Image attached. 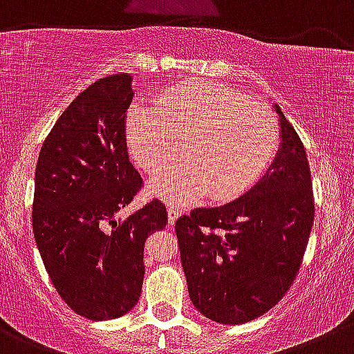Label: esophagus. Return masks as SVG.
<instances>
[{"mask_svg": "<svg viewBox=\"0 0 354 354\" xmlns=\"http://www.w3.org/2000/svg\"><path fill=\"white\" fill-rule=\"evenodd\" d=\"M180 214H183V208L179 205L168 203V224H175V221L180 217Z\"/></svg>", "mask_w": 354, "mask_h": 354, "instance_id": "1", "label": "esophagus"}]
</instances>
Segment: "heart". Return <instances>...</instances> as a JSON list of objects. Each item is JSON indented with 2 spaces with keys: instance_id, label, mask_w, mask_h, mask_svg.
Listing matches in <instances>:
<instances>
[{
  "instance_id": "heart-1",
  "label": "heart",
  "mask_w": 354,
  "mask_h": 354,
  "mask_svg": "<svg viewBox=\"0 0 354 354\" xmlns=\"http://www.w3.org/2000/svg\"><path fill=\"white\" fill-rule=\"evenodd\" d=\"M130 151L149 174L151 191L189 203L208 193L227 200L271 167L280 146V124L264 104L217 82H187L161 93L154 107H133L127 124Z\"/></svg>"
}]
</instances>
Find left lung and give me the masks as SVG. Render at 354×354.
Masks as SVG:
<instances>
[{"label": "left lung", "instance_id": "8db88e82", "mask_svg": "<svg viewBox=\"0 0 354 354\" xmlns=\"http://www.w3.org/2000/svg\"><path fill=\"white\" fill-rule=\"evenodd\" d=\"M280 137L254 187L221 207L175 222L194 308L212 322L241 325L280 302L294 283L315 221L311 171L297 132L274 104Z\"/></svg>", "mask_w": 354, "mask_h": 354}]
</instances>
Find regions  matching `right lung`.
I'll return each instance as SVG.
<instances>
[{"label": "right lung", "instance_id": "add662e5", "mask_svg": "<svg viewBox=\"0 0 354 354\" xmlns=\"http://www.w3.org/2000/svg\"><path fill=\"white\" fill-rule=\"evenodd\" d=\"M132 80L111 74L80 93L53 124L36 165L38 250L64 302L95 322L120 318L137 304L144 243L168 222L160 200L118 217L142 187L124 133Z\"/></svg>", "mask_w": 354, "mask_h": 354}]
</instances>
